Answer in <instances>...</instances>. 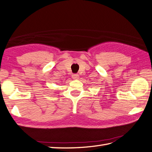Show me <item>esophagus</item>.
Wrapping results in <instances>:
<instances>
[{
  "instance_id": "obj_1",
  "label": "esophagus",
  "mask_w": 152,
  "mask_h": 152,
  "mask_svg": "<svg viewBox=\"0 0 152 152\" xmlns=\"http://www.w3.org/2000/svg\"><path fill=\"white\" fill-rule=\"evenodd\" d=\"M72 78H73V79H78L79 77L78 74H77V73H75V74H72Z\"/></svg>"
}]
</instances>
